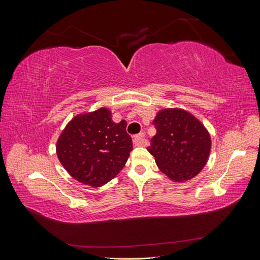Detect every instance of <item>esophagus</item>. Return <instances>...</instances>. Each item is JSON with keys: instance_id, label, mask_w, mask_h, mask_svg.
I'll return each mask as SVG.
<instances>
[{"instance_id": "1", "label": "esophagus", "mask_w": 260, "mask_h": 260, "mask_svg": "<svg viewBox=\"0 0 260 260\" xmlns=\"http://www.w3.org/2000/svg\"><path fill=\"white\" fill-rule=\"evenodd\" d=\"M144 133H140V135H137L133 137V144L136 146H141L144 144Z\"/></svg>"}]
</instances>
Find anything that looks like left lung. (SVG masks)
Returning a JSON list of instances; mask_svg holds the SVG:
<instances>
[{
    "label": "left lung",
    "mask_w": 260,
    "mask_h": 260,
    "mask_svg": "<svg viewBox=\"0 0 260 260\" xmlns=\"http://www.w3.org/2000/svg\"><path fill=\"white\" fill-rule=\"evenodd\" d=\"M156 135L147 151L157 166L174 181L195 177L205 166L210 152L206 128L183 109H162L153 121Z\"/></svg>",
    "instance_id": "left-lung-1"
}]
</instances>
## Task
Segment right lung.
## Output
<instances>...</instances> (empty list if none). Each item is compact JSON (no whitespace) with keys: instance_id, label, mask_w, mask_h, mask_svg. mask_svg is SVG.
<instances>
[{"instance_id":"right-lung-1","label":"right lung","mask_w":260,"mask_h":260,"mask_svg":"<svg viewBox=\"0 0 260 260\" xmlns=\"http://www.w3.org/2000/svg\"><path fill=\"white\" fill-rule=\"evenodd\" d=\"M125 129L127 122H114L107 108L78 115L57 141L58 159L79 182L103 185L123 168L132 151V140Z\"/></svg>"}]
</instances>
